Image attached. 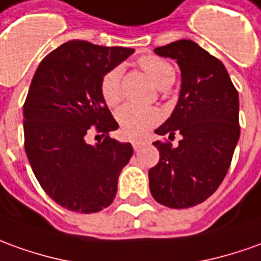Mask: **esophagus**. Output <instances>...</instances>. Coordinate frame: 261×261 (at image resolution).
I'll return each instance as SVG.
<instances>
[{
  "instance_id": "obj_1",
  "label": "esophagus",
  "mask_w": 261,
  "mask_h": 261,
  "mask_svg": "<svg viewBox=\"0 0 261 261\" xmlns=\"http://www.w3.org/2000/svg\"><path fill=\"white\" fill-rule=\"evenodd\" d=\"M132 146H134V149L138 152V150H141L143 146H145V142H142V141H135L134 143H132Z\"/></svg>"
}]
</instances>
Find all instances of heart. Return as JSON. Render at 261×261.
<instances>
[{
    "mask_svg": "<svg viewBox=\"0 0 261 261\" xmlns=\"http://www.w3.org/2000/svg\"><path fill=\"white\" fill-rule=\"evenodd\" d=\"M139 66L159 89H166L175 82V68L166 59L154 55H145L139 59ZM120 76H122V68L115 66L100 79V95L109 107H115L122 99ZM116 118L119 122L122 134L129 139H138L161 120V115L153 108L125 105L118 111Z\"/></svg>",
    "mask_w": 261,
    "mask_h": 261,
    "instance_id": "heart-1",
    "label": "heart"
}]
</instances>
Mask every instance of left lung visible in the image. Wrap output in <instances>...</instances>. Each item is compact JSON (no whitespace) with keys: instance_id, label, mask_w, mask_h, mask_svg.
Masks as SVG:
<instances>
[{"instance_id":"left-lung-1","label":"left lung","mask_w":261,"mask_h":261,"mask_svg":"<svg viewBox=\"0 0 261 261\" xmlns=\"http://www.w3.org/2000/svg\"><path fill=\"white\" fill-rule=\"evenodd\" d=\"M154 54L176 59L182 73L177 105L154 132L182 139L176 148L153 142L161 159L149 170V188L158 203L186 209L213 195L229 170L240 136L239 93L223 64L190 39Z\"/></svg>"}]
</instances>
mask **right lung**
<instances>
[{
  "label": "right lung",
  "mask_w": 261,
  "mask_h": 261,
  "mask_svg": "<svg viewBox=\"0 0 261 261\" xmlns=\"http://www.w3.org/2000/svg\"><path fill=\"white\" fill-rule=\"evenodd\" d=\"M135 49L68 41L38 66L24 103L25 152L41 188L62 207L96 213L113 202L130 143L109 138L119 125L100 95V79ZM93 126L106 139L86 144Z\"/></svg>",
  "instance_id": "1"
}]
</instances>
